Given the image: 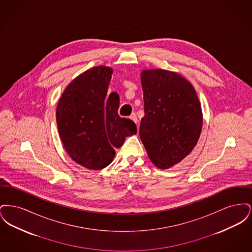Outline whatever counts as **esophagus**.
<instances>
[{"label": "esophagus", "mask_w": 252, "mask_h": 252, "mask_svg": "<svg viewBox=\"0 0 252 252\" xmlns=\"http://www.w3.org/2000/svg\"><path fill=\"white\" fill-rule=\"evenodd\" d=\"M130 119H131L134 123H138V118H137V115H136V113H132L131 115H130Z\"/></svg>", "instance_id": "34e87169"}]
</instances>
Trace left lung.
I'll list each match as a JSON object with an SVG mask.
<instances>
[{"instance_id": "8db88e82", "label": "left lung", "mask_w": 252, "mask_h": 252, "mask_svg": "<svg viewBox=\"0 0 252 252\" xmlns=\"http://www.w3.org/2000/svg\"><path fill=\"white\" fill-rule=\"evenodd\" d=\"M144 116L140 137L151 161L168 169L188 156L199 139L203 116L192 85L161 69L141 72Z\"/></svg>"}]
</instances>
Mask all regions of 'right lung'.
<instances>
[{
	"label": "right lung",
	"instance_id": "obj_1",
	"mask_svg": "<svg viewBox=\"0 0 252 252\" xmlns=\"http://www.w3.org/2000/svg\"><path fill=\"white\" fill-rule=\"evenodd\" d=\"M112 72L96 66L82 72L67 86L57 108L62 144L76 163L90 170L108 166L114 149L137 133L133 121L118 115V94H107Z\"/></svg>",
	"mask_w": 252,
	"mask_h": 252
}]
</instances>
